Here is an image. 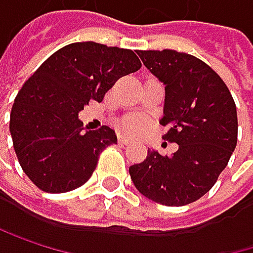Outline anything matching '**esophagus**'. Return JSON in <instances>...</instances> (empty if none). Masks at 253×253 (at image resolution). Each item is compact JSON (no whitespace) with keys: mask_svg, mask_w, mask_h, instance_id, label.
I'll use <instances>...</instances> for the list:
<instances>
[{"mask_svg":"<svg viewBox=\"0 0 253 253\" xmlns=\"http://www.w3.org/2000/svg\"><path fill=\"white\" fill-rule=\"evenodd\" d=\"M118 142H120L121 145H129V144H130V139H129V138H126V136H120V138H118Z\"/></svg>","mask_w":253,"mask_h":253,"instance_id":"obj_1","label":"esophagus"}]
</instances>
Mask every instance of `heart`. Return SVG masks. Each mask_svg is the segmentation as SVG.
<instances>
[{"label": "heart", "instance_id": "b5f03b06", "mask_svg": "<svg viewBox=\"0 0 253 253\" xmlns=\"http://www.w3.org/2000/svg\"><path fill=\"white\" fill-rule=\"evenodd\" d=\"M145 120L144 118H139V117H130L127 120H124L121 123V129L126 130V132H130V133H136V132H141L145 129Z\"/></svg>", "mask_w": 253, "mask_h": 253}]
</instances>
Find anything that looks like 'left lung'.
Wrapping results in <instances>:
<instances>
[{
  "label": "left lung",
  "instance_id": "left-lung-1",
  "mask_svg": "<svg viewBox=\"0 0 253 253\" xmlns=\"http://www.w3.org/2000/svg\"><path fill=\"white\" fill-rule=\"evenodd\" d=\"M144 66L165 84L164 139L178 144L171 156L148 150L132 165L136 189L162 206L180 207L204 196L237 145V109L226 84L204 61L172 49L139 50Z\"/></svg>",
  "mask_w": 253,
  "mask_h": 253
}]
</instances>
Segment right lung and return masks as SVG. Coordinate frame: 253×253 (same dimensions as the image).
Returning a JSON list of instances; mask_svg holds the SVG:
<instances>
[{
    "label": "right lung",
    "mask_w": 253,
    "mask_h": 253,
    "mask_svg": "<svg viewBox=\"0 0 253 253\" xmlns=\"http://www.w3.org/2000/svg\"><path fill=\"white\" fill-rule=\"evenodd\" d=\"M141 66L132 49L82 42L53 52L28 78L11 106L10 133L24 172L40 190L64 193L88 181L117 135L109 126L84 130L78 114Z\"/></svg>",
    "instance_id": "right-lung-1"
}]
</instances>
